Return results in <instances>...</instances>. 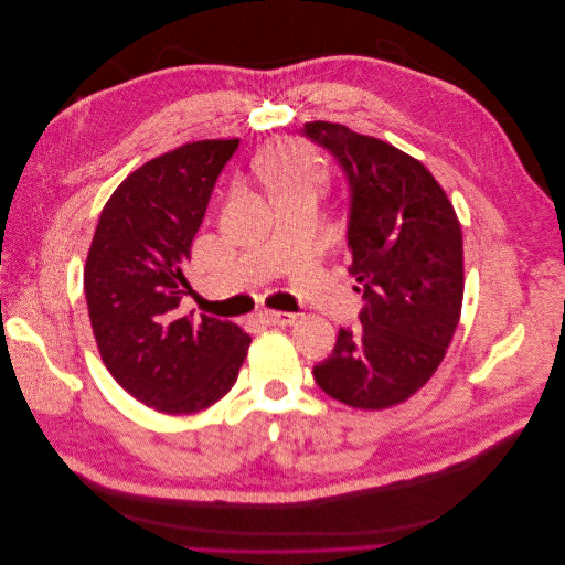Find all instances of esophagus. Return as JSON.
<instances>
[{
	"label": "esophagus",
	"instance_id": "obj_1",
	"mask_svg": "<svg viewBox=\"0 0 565 565\" xmlns=\"http://www.w3.org/2000/svg\"><path fill=\"white\" fill-rule=\"evenodd\" d=\"M259 320L266 324H280V328H287V324H295L297 316L295 313H282V311H262Z\"/></svg>",
	"mask_w": 565,
	"mask_h": 565
}]
</instances>
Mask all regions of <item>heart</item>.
<instances>
[{
  "mask_svg": "<svg viewBox=\"0 0 565 565\" xmlns=\"http://www.w3.org/2000/svg\"><path fill=\"white\" fill-rule=\"evenodd\" d=\"M256 174L273 198L292 191H316L324 183L322 162L297 141L270 143L256 158Z\"/></svg>",
  "mask_w": 565,
  "mask_h": 565,
  "instance_id": "obj_1",
  "label": "heart"
}]
</instances>
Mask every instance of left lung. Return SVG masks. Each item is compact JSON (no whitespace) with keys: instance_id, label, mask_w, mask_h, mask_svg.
<instances>
[{"instance_id":"left-lung-1","label":"left lung","mask_w":565,"mask_h":565,"mask_svg":"<svg viewBox=\"0 0 565 565\" xmlns=\"http://www.w3.org/2000/svg\"><path fill=\"white\" fill-rule=\"evenodd\" d=\"M351 185L349 252L365 306L313 367L330 398L358 409L405 403L446 358L465 297V247L452 202L419 160L337 122H306Z\"/></svg>"}]
</instances>
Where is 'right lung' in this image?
Listing matches in <instances>:
<instances>
[{
    "mask_svg": "<svg viewBox=\"0 0 565 565\" xmlns=\"http://www.w3.org/2000/svg\"><path fill=\"white\" fill-rule=\"evenodd\" d=\"M237 146L191 141L134 169L108 198L87 254L84 295L100 361L158 413L191 415L224 398L252 344L235 322L179 313L193 237Z\"/></svg>",
    "mask_w": 565,
    "mask_h": 565,
    "instance_id": "add662e5",
    "label": "right lung"
}]
</instances>
